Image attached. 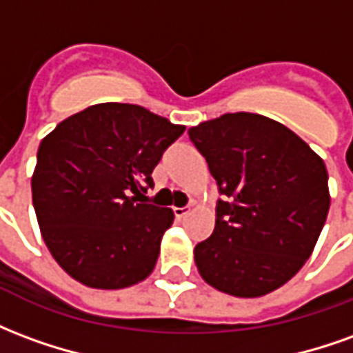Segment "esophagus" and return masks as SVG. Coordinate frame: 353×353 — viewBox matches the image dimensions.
<instances>
[{
  "label": "esophagus",
  "mask_w": 353,
  "mask_h": 353,
  "mask_svg": "<svg viewBox=\"0 0 353 353\" xmlns=\"http://www.w3.org/2000/svg\"><path fill=\"white\" fill-rule=\"evenodd\" d=\"M191 212V208L183 206V208H174V215H176V219H183L185 215H189Z\"/></svg>",
  "instance_id": "34e87169"
}]
</instances>
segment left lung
I'll return each mask as SVG.
<instances>
[{
  "instance_id": "1",
  "label": "left lung",
  "mask_w": 353,
  "mask_h": 353,
  "mask_svg": "<svg viewBox=\"0 0 353 353\" xmlns=\"http://www.w3.org/2000/svg\"><path fill=\"white\" fill-rule=\"evenodd\" d=\"M221 199L215 229L194 248L200 276L223 293L261 296L308 261L329 212L327 168L288 126L227 113L189 128Z\"/></svg>"
}]
</instances>
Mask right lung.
Returning <instances> with one entry per match:
<instances>
[{"instance_id": "1", "label": "right lung", "mask_w": 353, "mask_h": 353, "mask_svg": "<svg viewBox=\"0 0 353 353\" xmlns=\"http://www.w3.org/2000/svg\"><path fill=\"white\" fill-rule=\"evenodd\" d=\"M185 126L134 103H96L58 124L37 151L32 199L50 255L88 288L145 280L174 221L147 204L154 166Z\"/></svg>"}]
</instances>
